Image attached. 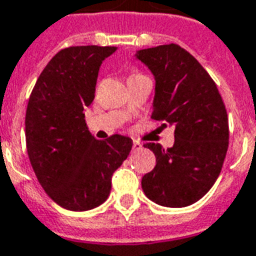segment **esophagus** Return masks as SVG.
<instances>
[{"mask_svg": "<svg viewBox=\"0 0 256 256\" xmlns=\"http://www.w3.org/2000/svg\"><path fill=\"white\" fill-rule=\"evenodd\" d=\"M132 148H134V150H140V148H142V143H140V142L134 140V143H132Z\"/></svg>", "mask_w": 256, "mask_h": 256, "instance_id": "esophagus-1", "label": "esophagus"}]
</instances>
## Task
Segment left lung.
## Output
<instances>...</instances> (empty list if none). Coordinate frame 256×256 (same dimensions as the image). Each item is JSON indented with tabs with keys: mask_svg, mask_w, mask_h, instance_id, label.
<instances>
[{
	"mask_svg": "<svg viewBox=\"0 0 256 256\" xmlns=\"http://www.w3.org/2000/svg\"><path fill=\"white\" fill-rule=\"evenodd\" d=\"M136 58L156 79L151 118L174 126V144L146 143L156 168L143 176L146 196L165 207H186L206 195L220 176L229 144L224 100L214 80L178 44L139 50Z\"/></svg>",
	"mask_w": 256,
	"mask_h": 256,
	"instance_id": "obj_1",
	"label": "left lung"
}]
</instances>
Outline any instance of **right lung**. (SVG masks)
<instances>
[{"label": "right lung", "instance_id": "add662e5", "mask_svg": "<svg viewBox=\"0 0 256 256\" xmlns=\"http://www.w3.org/2000/svg\"><path fill=\"white\" fill-rule=\"evenodd\" d=\"M116 50L94 44L60 50L30 95L26 112L30 162L44 192L66 210L86 212L105 202L113 173L132 148L128 136L95 139L84 120L100 64Z\"/></svg>", "mask_w": 256, "mask_h": 256}]
</instances>
